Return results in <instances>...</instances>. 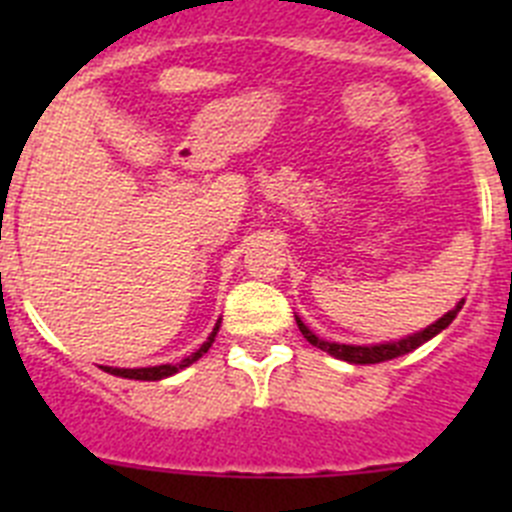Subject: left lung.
<instances>
[{"label": "left lung", "mask_w": 512, "mask_h": 512, "mask_svg": "<svg viewBox=\"0 0 512 512\" xmlns=\"http://www.w3.org/2000/svg\"><path fill=\"white\" fill-rule=\"evenodd\" d=\"M461 305H464V300H461L454 310L446 312L443 318H438L436 323L428 325V328H423V330H418V333H413V336L400 338V341H392V343H377V346H346V343H330V341H323V338L315 336V333H312V330L307 328L300 318H297V325H300V333L312 343V346H318L320 351H328V354L336 356V359L348 361V364H379V361H390V359H397V356H402V354H410L413 348L423 346L425 341H431L433 336H438L443 328H449L451 320L456 318V312L461 310Z\"/></svg>", "instance_id": "8db88e82"}]
</instances>
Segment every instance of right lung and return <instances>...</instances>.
Masks as SVG:
<instances>
[{
  "mask_svg": "<svg viewBox=\"0 0 512 512\" xmlns=\"http://www.w3.org/2000/svg\"><path fill=\"white\" fill-rule=\"evenodd\" d=\"M217 330H220V320L215 323V328H212V333L207 336V341L202 343L197 351H194L192 356H187V359H182L179 364H161V366H143V369H117V366H104V372L115 374V377H125V379H143V382H156V379H166L171 377V374L182 372L184 366L194 364V361L200 359V356H205L207 351H210L212 341H215Z\"/></svg>",
  "mask_w": 512,
  "mask_h": 512,
  "instance_id": "obj_1",
  "label": "right lung"
}]
</instances>
